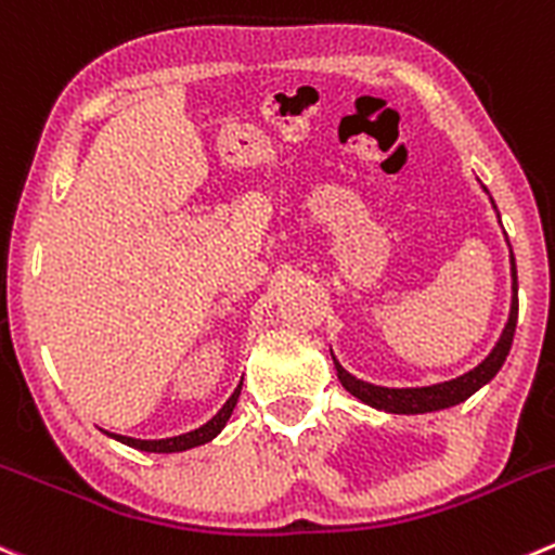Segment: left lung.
Returning <instances> with one entry per match:
<instances>
[{"instance_id":"left-lung-1","label":"left lung","mask_w":555,"mask_h":555,"mask_svg":"<svg viewBox=\"0 0 555 555\" xmlns=\"http://www.w3.org/2000/svg\"><path fill=\"white\" fill-rule=\"evenodd\" d=\"M482 190H486V186H482ZM509 257H513V249H509ZM509 266H513V304H509V320H507V325H504L502 336H499L496 347L491 349V354H488L480 365H475V369L466 371V374L455 376V379L437 382V385L382 387V385H371V382L358 379V376L349 374V371L338 363L336 354L331 352L333 365H336L338 382L344 385V390L352 392L358 401H363V403H369V406L382 409V412H390V414L439 412V409L455 406V403H461V401H466L469 396H475L482 385H488V382L499 374V369H502L504 360H507L509 347H513L515 325H518V271H515V257L509 260Z\"/></svg>"}]
</instances>
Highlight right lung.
Returning a JSON list of instances; mask_svg holds the SVG:
<instances>
[{"mask_svg":"<svg viewBox=\"0 0 555 555\" xmlns=\"http://www.w3.org/2000/svg\"><path fill=\"white\" fill-rule=\"evenodd\" d=\"M241 385H244V379L238 382V387L233 390V396L224 401V406L214 414L211 421L203 423V426L195 428V431H186V434H179V437H168V439H134V437H121V434H107V431L105 434L111 439H116V442L127 444V448L143 450V453H181V450L201 448V444L211 442L214 437H219V434H222V428L228 426L230 414H233L235 403H238Z\"/></svg>","mask_w":555,"mask_h":555,"instance_id":"1","label":"right lung"}]
</instances>
